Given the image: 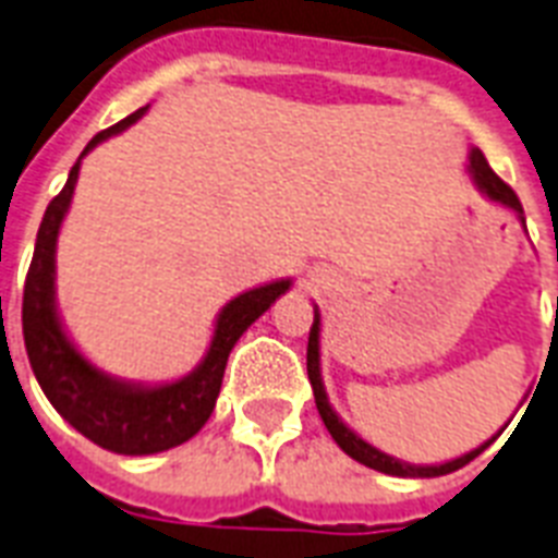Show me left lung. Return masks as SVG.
Here are the masks:
<instances>
[{"mask_svg": "<svg viewBox=\"0 0 558 558\" xmlns=\"http://www.w3.org/2000/svg\"><path fill=\"white\" fill-rule=\"evenodd\" d=\"M466 173L472 179V185L477 187V193H484L486 199L495 202V205H501V208L512 210L515 219H519L521 226H524V210H521V202L519 196L512 193V187H507L501 179L495 177L493 168L486 165L484 153L472 147L469 150V165H466ZM558 304V301H556ZM306 373H310V385H313V393H315V405H318V414H322L324 425H327V432L332 434V440L339 442V449L344 454H350L353 460H359L362 466L367 469H376L381 475H393V477H440V475H449V472H458L460 466H466L469 460H475L477 454L484 449H489L501 432L507 428L510 423H504V428L495 437H489L486 442H481L477 449L466 451V454H460V458H451V460H442V463H408V460H399L388 451L376 449L373 442H367L365 437H359L353 428H350L339 414H336V408L330 405V397H327V388H324V379H322V313H318V306H315V322H313V330H310V344H306ZM527 399V397H524ZM521 399V402H524Z\"/></svg>", "mask_w": 558, "mask_h": 558, "instance_id": "1", "label": "left lung"}]
</instances>
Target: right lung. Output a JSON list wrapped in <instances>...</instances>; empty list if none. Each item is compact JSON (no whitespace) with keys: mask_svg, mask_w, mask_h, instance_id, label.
Here are the masks:
<instances>
[{"mask_svg":"<svg viewBox=\"0 0 558 558\" xmlns=\"http://www.w3.org/2000/svg\"><path fill=\"white\" fill-rule=\"evenodd\" d=\"M147 109L150 104L95 135L81 153V159L74 161L65 187L60 196L51 199L46 217L39 222L34 260H31L25 295H22L25 350H28L31 371L37 376L48 402L65 423L77 428L83 437H89L92 442H98L100 449L116 451V454H135V458L182 446L208 423L217 405L219 388H222L228 353L234 350L240 336L292 287V278H278L231 298L214 318V332H210L208 350L199 359V365L179 379H121V376L100 371L74 344L60 315V304H57V240L63 231L65 214L72 208L83 159L98 144L130 130L138 118H144Z\"/></svg>","mask_w":558,"mask_h":558,"instance_id":"obj_1","label":"right lung"}]
</instances>
